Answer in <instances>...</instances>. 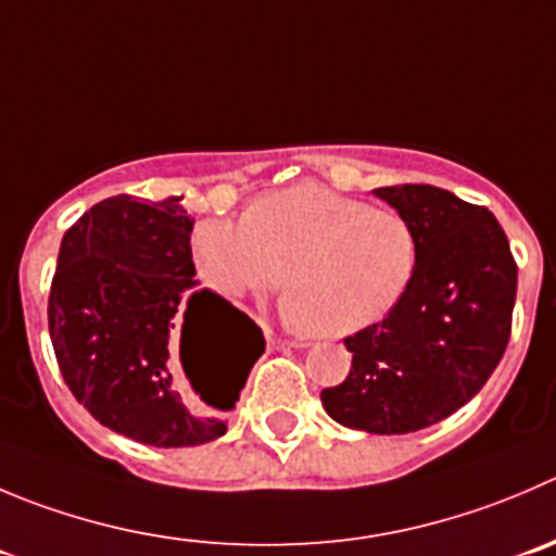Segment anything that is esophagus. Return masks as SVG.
<instances>
[{"instance_id":"1","label":"esophagus","mask_w":556,"mask_h":556,"mask_svg":"<svg viewBox=\"0 0 556 556\" xmlns=\"http://www.w3.org/2000/svg\"><path fill=\"white\" fill-rule=\"evenodd\" d=\"M264 327V336H267V341L269 343H275V336H273V330H269L267 325H262ZM289 346H294V349H303V346H308V341H303V338H294V341H287Z\"/></svg>"}]
</instances>
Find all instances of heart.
<instances>
[{"label":"heart","instance_id":"1","mask_svg":"<svg viewBox=\"0 0 556 556\" xmlns=\"http://www.w3.org/2000/svg\"><path fill=\"white\" fill-rule=\"evenodd\" d=\"M190 256L202 281L229 300L269 294L287 275L289 321L343 338L401 303L417 269V237L393 210L300 182L258 195L242 220H199Z\"/></svg>","mask_w":556,"mask_h":556}]
</instances>
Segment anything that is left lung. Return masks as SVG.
<instances>
[{"label": "left lung", "instance_id": "8db88e82", "mask_svg": "<svg viewBox=\"0 0 556 556\" xmlns=\"http://www.w3.org/2000/svg\"><path fill=\"white\" fill-rule=\"evenodd\" d=\"M374 193L415 229L417 269L379 325L343 338L352 368L321 404L346 428L409 433L462 409L500 366L519 267L485 207L433 185Z\"/></svg>", "mask_w": 556, "mask_h": 556}]
</instances>
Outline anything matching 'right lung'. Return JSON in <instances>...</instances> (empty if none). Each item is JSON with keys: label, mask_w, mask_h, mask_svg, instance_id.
I'll return each mask as SVG.
<instances>
[{"label": "right lung", "mask_w": 556, "mask_h": 556, "mask_svg": "<svg viewBox=\"0 0 556 556\" xmlns=\"http://www.w3.org/2000/svg\"><path fill=\"white\" fill-rule=\"evenodd\" d=\"M182 195L103 199L65 231L49 332L65 384L111 431L155 447L226 433L264 336L251 316L193 281V218ZM185 372L210 410L181 395Z\"/></svg>", "instance_id": "add662e5"}]
</instances>
